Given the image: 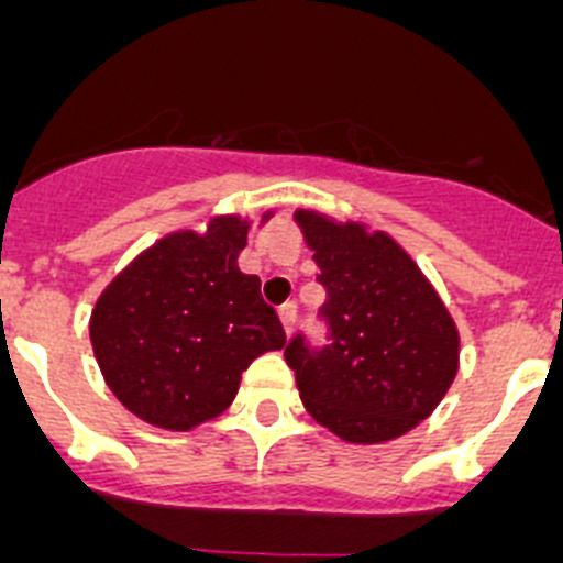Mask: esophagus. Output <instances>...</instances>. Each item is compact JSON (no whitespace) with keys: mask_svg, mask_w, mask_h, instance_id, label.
<instances>
[{"mask_svg":"<svg viewBox=\"0 0 563 563\" xmlns=\"http://www.w3.org/2000/svg\"><path fill=\"white\" fill-rule=\"evenodd\" d=\"M280 322H283V331L291 333L294 331V322H297V302H286L280 308Z\"/></svg>","mask_w":563,"mask_h":563,"instance_id":"1","label":"esophagus"}]
</instances>
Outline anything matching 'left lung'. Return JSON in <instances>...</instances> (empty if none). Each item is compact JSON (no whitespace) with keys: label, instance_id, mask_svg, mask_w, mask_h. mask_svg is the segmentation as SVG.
<instances>
[{"label":"left lung","instance_id":"1","mask_svg":"<svg viewBox=\"0 0 563 563\" xmlns=\"http://www.w3.org/2000/svg\"><path fill=\"white\" fill-rule=\"evenodd\" d=\"M328 300L319 308L328 344L306 333L286 362L311 418L347 443H384L415 429L457 376L460 336L452 313L387 232L336 224L297 210Z\"/></svg>","mask_w":563,"mask_h":563}]
</instances>
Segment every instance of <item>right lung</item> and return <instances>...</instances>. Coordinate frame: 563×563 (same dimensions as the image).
Segmentation results:
<instances>
[{
    "label": "right lung",
    "instance_id": "obj_1",
    "mask_svg": "<svg viewBox=\"0 0 563 563\" xmlns=\"http://www.w3.org/2000/svg\"><path fill=\"white\" fill-rule=\"evenodd\" d=\"M246 232L241 216H219L207 232H170L95 302L89 336L100 373L151 427L187 432L219 418L241 373L286 344L261 280L238 269Z\"/></svg>",
    "mask_w": 563,
    "mask_h": 563
}]
</instances>
